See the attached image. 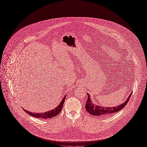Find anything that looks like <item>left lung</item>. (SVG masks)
Returning a JSON list of instances; mask_svg holds the SVG:
<instances>
[{
  "mask_svg": "<svg viewBox=\"0 0 147 147\" xmlns=\"http://www.w3.org/2000/svg\"><path fill=\"white\" fill-rule=\"evenodd\" d=\"M88 94V100L86 103V109L88 112L92 114V115H95L99 117V116H103V115H108L109 114H111L113 113H115L119 112L120 110L123 109L126 105L127 104L128 101L131 97V95L132 94V92L130 94L127 100L125 101V102L122 104H121L119 106H116L115 107H109V108H105L103 106H98L94 105L92 102V101L90 100L89 94Z\"/></svg>",
  "mask_w": 147,
  "mask_h": 147,
  "instance_id": "obj_1",
  "label": "left lung"
}]
</instances>
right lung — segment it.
<instances>
[{
    "label": "right lung",
    "mask_w": 147,
    "mask_h": 147,
    "mask_svg": "<svg viewBox=\"0 0 147 147\" xmlns=\"http://www.w3.org/2000/svg\"><path fill=\"white\" fill-rule=\"evenodd\" d=\"M65 98V96L63 98L61 102L59 103V105L57 106L56 108H55L52 110L47 111V112H45V113H32V112H30V111H27L25 109H24V111H25V113H28L29 115L33 116V117H36V118H41V119H45L52 118V117H55L56 115H57L61 112V111L62 108H63V104L64 103Z\"/></svg>",
    "instance_id": "1"
}]
</instances>
